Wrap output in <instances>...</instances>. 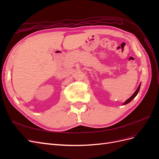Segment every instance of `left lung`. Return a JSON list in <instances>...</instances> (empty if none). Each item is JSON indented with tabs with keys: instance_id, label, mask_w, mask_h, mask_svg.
Masks as SVG:
<instances>
[{
	"instance_id": "left-lung-1",
	"label": "left lung",
	"mask_w": 159,
	"mask_h": 159,
	"mask_svg": "<svg viewBox=\"0 0 159 159\" xmlns=\"http://www.w3.org/2000/svg\"><path fill=\"white\" fill-rule=\"evenodd\" d=\"M140 87H141V84H139V87H138V88H137V89L134 91V93L133 94V95L131 96V98H129L126 102H125V103H123V105H125V104H127V103H129L130 102H131V101L136 97L137 96V95L138 94V93H139V89H140Z\"/></svg>"
}]
</instances>
